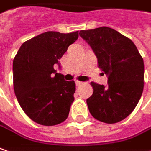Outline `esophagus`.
<instances>
[{"instance_id":"obj_1","label":"esophagus","mask_w":151,"mask_h":151,"mask_svg":"<svg viewBox=\"0 0 151 151\" xmlns=\"http://www.w3.org/2000/svg\"><path fill=\"white\" fill-rule=\"evenodd\" d=\"M75 84L77 86H78V85H81V84H83V82H81L79 80H75Z\"/></svg>"}]
</instances>
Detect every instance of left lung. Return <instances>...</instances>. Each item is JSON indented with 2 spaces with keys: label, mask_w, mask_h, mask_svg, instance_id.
<instances>
[{
  "label": "left lung",
  "mask_w": 151,
  "mask_h": 151,
  "mask_svg": "<svg viewBox=\"0 0 151 151\" xmlns=\"http://www.w3.org/2000/svg\"><path fill=\"white\" fill-rule=\"evenodd\" d=\"M79 36L91 47L98 67L108 76L106 86L91 83L93 94L86 100L90 113L108 124L124 120L135 109L143 93V58L132 41L109 27L81 31Z\"/></svg>",
  "instance_id": "8db88e82"
}]
</instances>
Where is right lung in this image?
Segmentation results:
<instances>
[{"instance_id": "obj_1", "label": "right lung", "mask_w": 151, "mask_h": 151, "mask_svg": "<svg viewBox=\"0 0 151 151\" xmlns=\"http://www.w3.org/2000/svg\"><path fill=\"white\" fill-rule=\"evenodd\" d=\"M78 31H47L26 41L13 62L14 88L20 107L40 125L55 126L67 120L74 101L76 85L54 69Z\"/></svg>"}]
</instances>
